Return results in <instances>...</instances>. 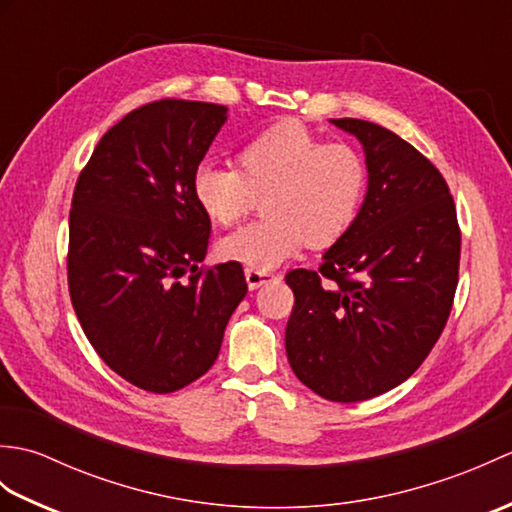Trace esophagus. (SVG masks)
<instances>
[{
  "label": "esophagus",
  "mask_w": 512,
  "mask_h": 512,
  "mask_svg": "<svg viewBox=\"0 0 512 512\" xmlns=\"http://www.w3.org/2000/svg\"><path fill=\"white\" fill-rule=\"evenodd\" d=\"M244 277H246V284L250 290L262 288L264 284H268V281L275 279L273 273H268V270H257V268H246Z\"/></svg>",
  "instance_id": "34e87169"
}]
</instances>
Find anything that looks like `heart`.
Wrapping results in <instances>:
<instances>
[{"label":"heart","instance_id":"b5f03b06","mask_svg":"<svg viewBox=\"0 0 512 512\" xmlns=\"http://www.w3.org/2000/svg\"><path fill=\"white\" fill-rule=\"evenodd\" d=\"M237 167L202 162L193 173V198L215 224L233 226L264 195L262 220L220 242L224 257L257 270L284 264L303 244L325 248L341 239L367 191L365 158L297 121L250 138L237 151Z\"/></svg>","mask_w":512,"mask_h":512}]
</instances>
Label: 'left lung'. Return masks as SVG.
Segmentation results:
<instances>
[{"label": "left lung", "instance_id": "left-lung-1", "mask_svg": "<svg viewBox=\"0 0 512 512\" xmlns=\"http://www.w3.org/2000/svg\"><path fill=\"white\" fill-rule=\"evenodd\" d=\"M365 151L367 193L319 270L286 275L292 372L314 394L358 402L416 372L447 325L460 268V226L442 173L389 129L330 118Z\"/></svg>", "mask_w": 512, "mask_h": 512}]
</instances>
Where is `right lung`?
Returning <instances> with one entry per match:
<instances>
[{
	"mask_svg": "<svg viewBox=\"0 0 512 512\" xmlns=\"http://www.w3.org/2000/svg\"><path fill=\"white\" fill-rule=\"evenodd\" d=\"M226 112L178 99L138 107L99 140L74 187V312L105 365L154 394L209 372L248 290L242 264L200 268L211 220L193 173Z\"/></svg>",
	"mask_w": 512,
	"mask_h": 512,
	"instance_id": "add662e5",
	"label": "right lung"
}]
</instances>
